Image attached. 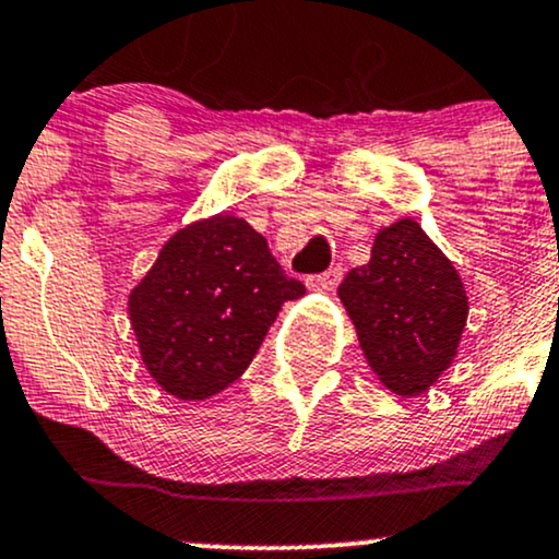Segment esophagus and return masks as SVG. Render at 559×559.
Returning a JSON list of instances; mask_svg holds the SVG:
<instances>
[{"label":"esophagus","instance_id":"esophagus-1","mask_svg":"<svg viewBox=\"0 0 559 559\" xmlns=\"http://www.w3.org/2000/svg\"><path fill=\"white\" fill-rule=\"evenodd\" d=\"M340 280H343V266H332V269H326V272L308 277L306 280V287H308V290L330 293V290H334V287L340 285Z\"/></svg>","mask_w":559,"mask_h":559}]
</instances>
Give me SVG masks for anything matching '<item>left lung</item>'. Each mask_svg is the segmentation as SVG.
<instances>
[{"label": "left lung", "instance_id": "1", "mask_svg": "<svg viewBox=\"0 0 559 559\" xmlns=\"http://www.w3.org/2000/svg\"><path fill=\"white\" fill-rule=\"evenodd\" d=\"M337 295L371 371L395 395H421L457 356L468 298L457 269L418 222L384 227L369 264L350 269Z\"/></svg>", "mask_w": 559, "mask_h": 559}]
</instances>
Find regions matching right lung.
<instances>
[{
    "label": "right lung",
    "instance_id": "add662e5",
    "mask_svg": "<svg viewBox=\"0 0 559 559\" xmlns=\"http://www.w3.org/2000/svg\"><path fill=\"white\" fill-rule=\"evenodd\" d=\"M306 287L282 272L240 216L177 229L128 298L141 358L177 400L212 397L248 369L285 300Z\"/></svg>",
    "mask_w": 559,
    "mask_h": 559
}]
</instances>
